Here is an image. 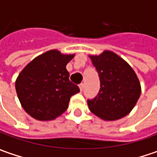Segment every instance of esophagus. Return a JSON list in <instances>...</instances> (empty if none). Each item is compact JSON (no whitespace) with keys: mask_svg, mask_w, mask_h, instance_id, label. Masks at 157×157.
<instances>
[{"mask_svg":"<svg viewBox=\"0 0 157 157\" xmlns=\"http://www.w3.org/2000/svg\"><path fill=\"white\" fill-rule=\"evenodd\" d=\"M79 89H80V92H82V91H83V89H84V84L79 85Z\"/></svg>","mask_w":157,"mask_h":157,"instance_id":"34e87169","label":"esophagus"}]
</instances>
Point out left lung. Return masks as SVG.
Here are the masks:
<instances>
[{"label": "left lung", "mask_w": 157, "mask_h": 157, "mask_svg": "<svg viewBox=\"0 0 157 157\" xmlns=\"http://www.w3.org/2000/svg\"><path fill=\"white\" fill-rule=\"evenodd\" d=\"M88 56L98 72L101 86L97 96L87 101L89 110L104 121L125 117L141 94L137 74L128 62L112 51Z\"/></svg>", "instance_id": "8db88e82"}]
</instances>
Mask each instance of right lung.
Returning a JSON list of instances; mask_svg holds the SVG:
<instances>
[{
  "label": "right lung",
  "instance_id": "right-lung-1",
  "mask_svg": "<svg viewBox=\"0 0 157 157\" xmlns=\"http://www.w3.org/2000/svg\"><path fill=\"white\" fill-rule=\"evenodd\" d=\"M75 53L50 50L36 57L18 74L15 87L21 106L31 117L52 121L67 110L71 95L79 92L66 65Z\"/></svg>",
  "mask_w": 157,
  "mask_h": 157
}]
</instances>
